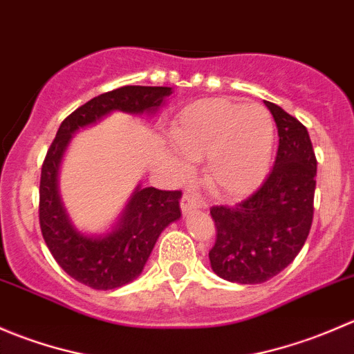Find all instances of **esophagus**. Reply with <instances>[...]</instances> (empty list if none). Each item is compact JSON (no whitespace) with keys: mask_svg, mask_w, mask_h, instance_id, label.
Instances as JSON below:
<instances>
[{"mask_svg":"<svg viewBox=\"0 0 354 354\" xmlns=\"http://www.w3.org/2000/svg\"><path fill=\"white\" fill-rule=\"evenodd\" d=\"M180 205H181V212H183V214H190L192 210L203 209V207H205V203H203L198 197H195V195L185 194L183 197H181V200H180Z\"/></svg>","mask_w":354,"mask_h":354,"instance_id":"1","label":"esophagus"}]
</instances>
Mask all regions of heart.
Listing matches in <instances>:
<instances>
[{
    "label": "heart",
    "instance_id": "b5f03b06",
    "mask_svg": "<svg viewBox=\"0 0 354 354\" xmlns=\"http://www.w3.org/2000/svg\"><path fill=\"white\" fill-rule=\"evenodd\" d=\"M171 138L185 159H205L203 181L216 197L241 198L252 194L269 171L276 124L260 104L203 99L181 111ZM178 167L188 171L183 160H178Z\"/></svg>",
    "mask_w": 354,
    "mask_h": 354
}]
</instances>
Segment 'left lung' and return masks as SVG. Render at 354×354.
Returning <instances> with one entry per match:
<instances>
[{
  "instance_id": "1",
  "label": "left lung",
  "mask_w": 354,
  "mask_h": 354,
  "mask_svg": "<svg viewBox=\"0 0 354 354\" xmlns=\"http://www.w3.org/2000/svg\"><path fill=\"white\" fill-rule=\"evenodd\" d=\"M263 102L279 135L272 171L243 202L210 209L216 224L210 267L238 284L266 283L286 269L305 245L313 221L317 159L308 131L283 108Z\"/></svg>"
}]
</instances>
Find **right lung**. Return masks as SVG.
<instances>
[{
  "label": "right lung",
  "instance_id": "right-lung-1",
  "mask_svg": "<svg viewBox=\"0 0 354 354\" xmlns=\"http://www.w3.org/2000/svg\"><path fill=\"white\" fill-rule=\"evenodd\" d=\"M171 87L124 85L97 95L75 109L59 127L48 149L39 185V224L49 252L63 270L92 289H116L140 276L157 238L180 219L181 192L154 187L133 192L114 230L104 236H87L71 224L58 192V171L71 135L97 123L113 111L156 113Z\"/></svg>",
  "mask_w": 354,
  "mask_h": 354
}]
</instances>
